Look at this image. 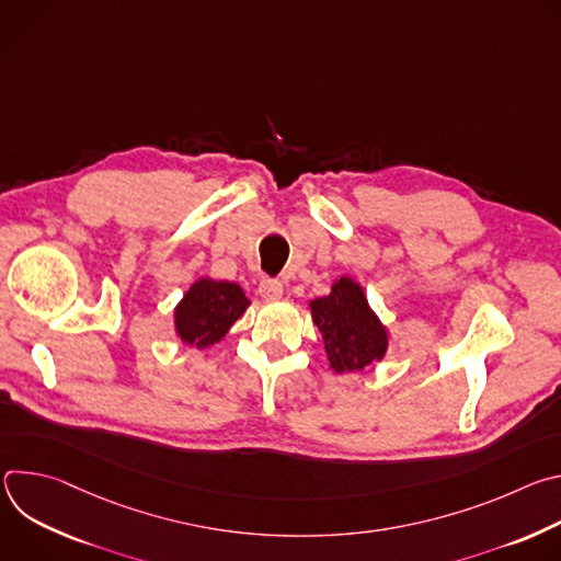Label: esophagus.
I'll return each mask as SVG.
<instances>
[{
  "label": "esophagus",
  "mask_w": 561,
  "mask_h": 561,
  "mask_svg": "<svg viewBox=\"0 0 561 561\" xmlns=\"http://www.w3.org/2000/svg\"><path fill=\"white\" fill-rule=\"evenodd\" d=\"M257 293L266 301H277L284 295V284L279 279H262L257 286Z\"/></svg>",
  "instance_id": "esophagus-1"
}]
</instances>
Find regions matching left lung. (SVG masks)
<instances>
[{
	"instance_id": "obj_1",
	"label": "left lung",
	"mask_w": 561,
	"mask_h": 561,
	"mask_svg": "<svg viewBox=\"0 0 561 561\" xmlns=\"http://www.w3.org/2000/svg\"><path fill=\"white\" fill-rule=\"evenodd\" d=\"M310 314L312 324L322 333L327 357L335 373L362 370L383 359L388 348L386 327L355 279L340 277L327 297L310 301Z\"/></svg>"
}]
</instances>
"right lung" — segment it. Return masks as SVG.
Returning <instances> with one entry per match:
<instances>
[{
  "label": "right lung",
  "instance_id": "right-lung-1",
  "mask_svg": "<svg viewBox=\"0 0 561 561\" xmlns=\"http://www.w3.org/2000/svg\"><path fill=\"white\" fill-rule=\"evenodd\" d=\"M249 306L239 284L202 277L175 308V333L186 346L204 351L217 344Z\"/></svg>",
  "mask_w": 561,
  "mask_h": 561
}]
</instances>
